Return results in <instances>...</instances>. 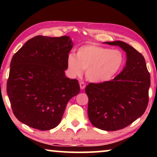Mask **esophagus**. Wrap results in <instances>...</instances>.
Wrapping results in <instances>:
<instances>
[{
    "instance_id": "34e87169",
    "label": "esophagus",
    "mask_w": 157,
    "mask_h": 157,
    "mask_svg": "<svg viewBox=\"0 0 157 157\" xmlns=\"http://www.w3.org/2000/svg\"><path fill=\"white\" fill-rule=\"evenodd\" d=\"M79 85H80V88L81 89H84L85 87H86V83L84 82H83V81H81V82L79 83Z\"/></svg>"
}]
</instances>
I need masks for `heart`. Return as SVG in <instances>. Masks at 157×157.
Masks as SVG:
<instances>
[{
  "label": "heart",
  "mask_w": 157,
  "mask_h": 157,
  "mask_svg": "<svg viewBox=\"0 0 157 157\" xmlns=\"http://www.w3.org/2000/svg\"><path fill=\"white\" fill-rule=\"evenodd\" d=\"M124 63V56L121 51L98 44L81 46L76 56L71 53L67 57L68 70L71 74L81 76L83 70L89 81L105 83L112 80L120 72Z\"/></svg>",
  "instance_id": "b5f03b06"
}]
</instances>
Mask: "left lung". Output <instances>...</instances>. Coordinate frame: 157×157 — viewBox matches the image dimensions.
<instances>
[{
  "mask_svg": "<svg viewBox=\"0 0 157 157\" xmlns=\"http://www.w3.org/2000/svg\"><path fill=\"white\" fill-rule=\"evenodd\" d=\"M104 43L119 46L125 51L126 66L108 82L86 86L88 116L95 127L117 131L130 125L145 112L149 103L150 74L144 58L132 46L120 40Z\"/></svg>",
  "mask_w": 157,
  "mask_h": 157,
  "instance_id": "left-lung-1",
  "label": "left lung"
}]
</instances>
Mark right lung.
Here are the masks:
<instances>
[{
  "instance_id": "1",
  "label": "right lung",
  "mask_w": 157,
  "mask_h": 157,
  "mask_svg": "<svg viewBox=\"0 0 157 157\" xmlns=\"http://www.w3.org/2000/svg\"><path fill=\"white\" fill-rule=\"evenodd\" d=\"M72 47L69 36H37L13 55L7 94L21 122L40 131L59 125L68 101L80 91L78 80L64 71Z\"/></svg>"
}]
</instances>
